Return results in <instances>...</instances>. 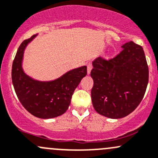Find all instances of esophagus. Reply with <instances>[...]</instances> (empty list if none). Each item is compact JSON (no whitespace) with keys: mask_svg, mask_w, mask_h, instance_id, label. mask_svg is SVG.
<instances>
[{"mask_svg":"<svg viewBox=\"0 0 158 158\" xmlns=\"http://www.w3.org/2000/svg\"><path fill=\"white\" fill-rule=\"evenodd\" d=\"M92 69V64H91V63H89V64H88V65H87V73H88V74H89V75L90 74Z\"/></svg>","mask_w":158,"mask_h":158,"instance_id":"34e87169","label":"esophagus"}]
</instances>
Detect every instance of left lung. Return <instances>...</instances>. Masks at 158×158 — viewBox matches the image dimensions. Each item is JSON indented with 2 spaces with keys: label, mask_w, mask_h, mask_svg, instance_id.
<instances>
[{
  "label": "left lung",
  "mask_w": 158,
  "mask_h": 158,
  "mask_svg": "<svg viewBox=\"0 0 158 158\" xmlns=\"http://www.w3.org/2000/svg\"><path fill=\"white\" fill-rule=\"evenodd\" d=\"M122 48L109 60L94 59L91 71L93 107L110 119L131 114L142 101L148 82V66L142 46L129 41Z\"/></svg>",
  "instance_id": "1"
}]
</instances>
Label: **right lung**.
Instances as JSON below:
<instances>
[{
	"mask_svg": "<svg viewBox=\"0 0 158 158\" xmlns=\"http://www.w3.org/2000/svg\"><path fill=\"white\" fill-rule=\"evenodd\" d=\"M37 35L23 41L17 50L12 66V82L22 105L41 119L59 117L66 112L75 89L87 75V66L71 69L51 81H39L28 76L23 69L24 51Z\"/></svg>",
	"mask_w": 158,
	"mask_h": 158,
	"instance_id": "right-lung-1",
	"label": "right lung"
}]
</instances>
